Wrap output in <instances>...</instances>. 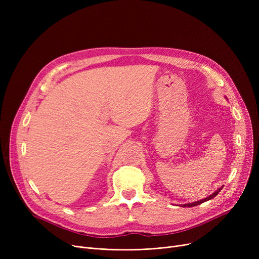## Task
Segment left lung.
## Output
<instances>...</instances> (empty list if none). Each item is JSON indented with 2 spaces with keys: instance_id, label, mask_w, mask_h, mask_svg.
Returning a JSON list of instances; mask_svg holds the SVG:
<instances>
[{
  "instance_id": "1",
  "label": "left lung",
  "mask_w": 259,
  "mask_h": 259,
  "mask_svg": "<svg viewBox=\"0 0 259 259\" xmlns=\"http://www.w3.org/2000/svg\"><path fill=\"white\" fill-rule=\"evenodd\" d=\"M222 189H223V187H222V188H220L219 190H216V191H215L214 193H212L210 196H208V197H206V198L200 199V200H197V201H194V202H190V203H188V205H182V207H195V206H197V205H200V203L205 202V201H208V200L212 199L213 197H215L217 194H219V193L221 192V190H222Z\"/></svg>"
}]
</instances>
